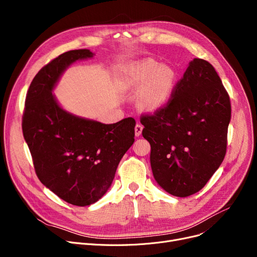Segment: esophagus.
Listing matches in <instances>:
<instances>
[{
  "label": "esophagus",
  "instance_id": "1",
  "mask_svg": "<svg viewBox=\"0 0 257 257\" xmlns=\"http://www.w3.org/2000/svg\"><path fill=\"white\" fill-rule=\"evenodd\" d=\"M143 125L141 124H137L136 128H134V133H136V137H140L142 134V131H143Z\"/></svg>",
  "mask_w": 257,
  "mask_h": 257
}]
</instances>
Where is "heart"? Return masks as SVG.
Instances as JSON below:
<instances>
[{"mask_svg":"<svg viewBox=\"0 0 257 257\" xmlns=\"http://www.w3.org/2000/svg\"><path fill=\"white\" fill-rule=\"evenodd\" d=\"M121 83L126 89L140 91L139 105L147 112H156L167 106L177 83V73L172 66L146 58L126 66Z\"/></svg>","mask_w":257,"mask_h":257,"instance_id":"b5f03b06","label":"heart"}]
</instances>
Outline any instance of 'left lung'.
<instances>
[{
  "label": "left lung",
  "instance_id": "8db88e82",
  "mask_svg": "<svg viewBox=\"0 0 257 257\" xmlns=\"http://www.w3.org/2000/svg\"><path fill=\"white\" fill-rule=\"evenodd\" d=\"M230 117L218 73L206 60L194 58L167 106L141 118L158 185L176 197L199 192L225 157Z\"/></svg>",
  "mask_w": 257,
  "mask_h": 257
}]
</instances>
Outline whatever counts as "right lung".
<instances>
[{"label": "right lung", "instance_id": "1", "mask_svg": "<svg viewBox=\"0 0 257 257\" xmlns=\"http://www.w3.org/2000/svg\"><path fill=\"white\" fill-rule=\"evenodd\" d=\"M93 55L87 49L73 50L45 65L30 84L23 115V134L37 177L77 206L96 203L106 194L134 142V118L103 124L66 111L53 94L67 67Z\"/></svg>", "mask_w": 257, "mask_h": 257}]
</instances>
